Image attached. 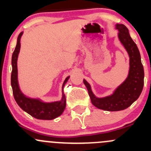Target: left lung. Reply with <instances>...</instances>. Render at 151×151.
<instances>
[{"label": "left lung", "instance_id": "left-lung-1", "mask_svg": "<svg viewBox=\"0 0 151 151\" xmlns=\"http://www.w3.org/2000/svg\"><path fill=\"white\" fill-rule=\"evenodd\" d=\"M118 38L129 55V72L126 80L117 88L113 94L104 98H97L93 93L91 85L85 80L83 83L95 106L106 111H120L134 102L141 94L144 85V68L137 46L129 35V30L123 24H117Z\"/></svg>", "mask_w": 151, "mask_h": 151}]
</instances>
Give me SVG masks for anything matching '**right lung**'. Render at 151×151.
<instances>
[{"mask_svg":"<svg viewBox=\"0 0 151 151\" xmlns=\"http://www.w3.org/2000/svg\"><path fill=\"white\" fill-rule=\"evenodd\" d=\"M23 32H21L17 38L16 47L12 54V71L11 75V84L14 99L22 109L28 113L33 118L40 120H52L60 116L66 107V96L63 93L62 100L60 101H54L51 103H45L36 99H30L26 97L19 88L17 80V58L20 50V39ZM69 77H67L63 84L64 85L68 81Z\"/></svg>","mask_w":151,"mask_h":151,"instance_id":"right-lung-1","label":"right lung"}]
</instances>
